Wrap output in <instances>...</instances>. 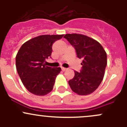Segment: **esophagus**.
<instances>
[{
	"mask_svg": "<svg viewBox=\"0 0 127 127\" xmlns=\"http://www.w3.org/2000/svg\"><path fill=\"white\" fill-rule=\"evenodd\" d=\"M66 69H67L65 68V67H61V70H62L63 71H65Z\"/></svg>",
	"mask_w": 127,
	"mask_h": 127,
	"instance_id": "obj_1",
	"label": "esophagus"
}]
</instances>
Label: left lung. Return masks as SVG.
<instances>
[{
  "instance_id": "obj_1",
  "label": "left lung",
  "mask_w": 127,
  "mask_h": 127,
  "mask_svg": "<svg viewBox=\"0 0 127 127\" xmlns=\"http://www.w3.org/2000/svg\"><path fill=\"white\" fill-rule=\"evenodd\" d=\"M64 37L75 48L77 58L82 59L80 72L69 80L72 90L79 95L91 94L103 80L107 65V55L101 45L87 35L67 34Z\"/></svg>"
}]
</instances>
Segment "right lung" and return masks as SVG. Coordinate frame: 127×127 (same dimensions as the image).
Instances as JSON below:
<instances>
[{"mask_svg":"<svg viewBox=\"0 0 127 127\" xmlns=\"http://www.w3.org/2000/svg\"><path fill=\"white\" fill-rule=\"evenodd\" d=\"M63 35H42L26 42L16 56L18 74L26 88L32 94L44 96L53 90L61 67L45 66L52 45Z\"/></svg>","mask_w":127,"mask_h":127,"instance_id":"1","label":"right lung"}]
</instances>
